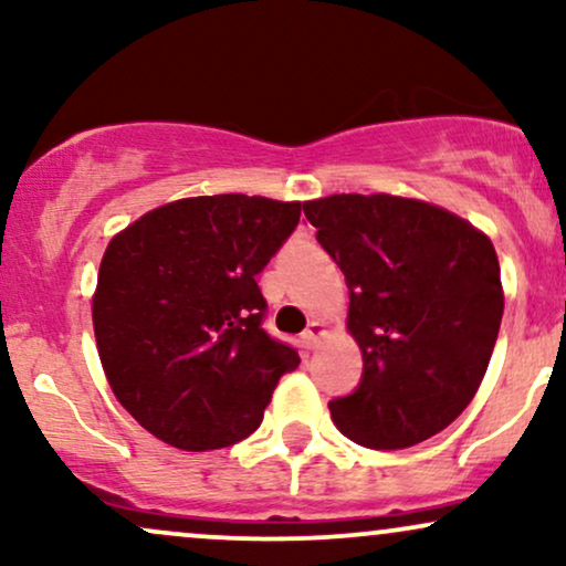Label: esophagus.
Returning <instances> with one entry per match:
<instances>
[{"instance_id":"1","label":"esophagus","mask_w":566,"mask_h":566,"mask_svg":"<svg viewBox=\"0 0 566 566\" xmlns=\"http://www.w3.org/2000/svg\"><path fill=\"white\" fill-rule=\"evenodd\" d=\"M324 335H327V327H324V322H311L308 329L303 333V343H305V346H316V343H319Z\"/></svg>"}]
</instances>
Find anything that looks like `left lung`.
Wrapping results in <instances>:
<instances>
[{"instance_id":"1","label":"left lung","mask_w":566,"mask_h":566,"mask_svg":"<svg viewBox=\"0 0 566 566\" xmlns=\"http://www.w3.org/2000/svg\"><path fill=\"white\" fill-rule=\"evenodd\" d=\"M303 212L346 274V329L365 361L359 388L329 401L337 431L373 450L444 431L482 386L503 319L490 237L391 193H333Z\"/></svg>"}]
</instances>
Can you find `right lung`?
<instances>
[{"instance_id":"right-lung-1","label":"right lung","mask_w":566,"mask_h":566,"mask_svg":"<svg viewBox=\"0 0 566 566\" xmlns=\"http://www.w3.org/2000/svg\"><path fill=\"white\" fill-rule=\"evenodd\" d=\"M301 201L188 197L148 210L103 252L93 329L119 405L186 452L242 441L301 365L265 335L255 276L295 231Z\"/></svg>"}]
</instances>
